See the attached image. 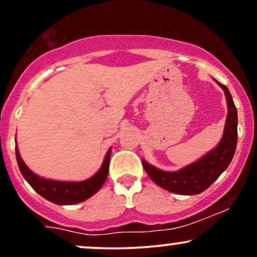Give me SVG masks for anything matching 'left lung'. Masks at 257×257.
I'll use <instances>...</instances> for the list:
<instances>
[{"instance_id":"8db88e82","label":"left lung","mask_w":257,"mask_h":257,"mask_svg":"<svg viewBox=\"0 0 257 257\" xmlns=\"http://www.w3.org/2000/svg\"><path fill=\"white\" fill-rule=\"evenodd\" d=\"M217 84L225 91L227 106H228L225 132L219 145L206 153L204 157L178 172H163L143 161L144 169L149 174L150 178L164 190L179 194H188V196L198 194L213 184L231 163L237 147V108L228 88L221 84L220 82H217Z\"/></svg>"}]
</instances>
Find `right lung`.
<instances>
[{"label": "right lung", "instance_id": "add662e5", "mask_svg": "<svg viewBox=\"0 0 257 257\" xmlns=\"http://www.w3.org/2000/svg\"><path fill=\"white\" fill-rule=\"evenodd\" d=\"M16 155L18 166H19L23 176L38 194H41L43 198L55 203V204L71 205L88 199L94 193L98 192L101 186L104 185L105 180L107 178L108 167H110L111 149L106 153L104 163H102L99 172L94 176H91L90 179L81 182L54 181V180L40 178L26 167L24 161L20 157L18 147H16Z\"/></svg>", "mask_w": 257, "mask_h": 257}]
</instances>
